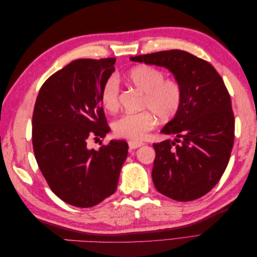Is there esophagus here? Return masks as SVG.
Returning a JSON list of instances; mask_svg holds the SVG:
<instances>
[{
	"label": "esophagus",
	"instance_id": "obj_1",
	"mask_svg": "<svg viewBox=\"0 0 257 257\" xmlns=\"http://www.w3.org/2000/svg\"><path fill=\"white\" fill-rule=\"evenodd\" d=\"M142 146H144V144L143 143H139V142H128V147H130V149L131 150H133V149H137V148H141Z\"/></svg>",
	"mask_w": 257,
	"mask_h": 257
}]
</instances>
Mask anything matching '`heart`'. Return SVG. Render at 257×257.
<instances>
[{
	"label": "heart",
	"mask_w": 257,
	"mask_h": 257,
	"mask_svg": "<svg viewBox=\"0 0 257 257\" xmlns=\"http://www.w3.org/2000/svg\"><path fill=\"white\" fill-rule=\"evenodd\" d=\"M127 82L144 93L142 108L145 111L126 113L113 121L114 134L132 142L143 141L157 123L168 121L178 113L182 103V90L174 79H165L161 69L151 65H138L126 74ZM100 102L107 111L119 106V83L114 77L108 78L100 91Z\"/></svg>",
	"instance_id": "obj_1"
}]
</instances>
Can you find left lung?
Here are the masks:
<instances>
[{"label":"left lung","mask_w":257,"mask_h":257,"mask_svg":"<svg viewBox=\"0 0 257 257\" xmlns=\"http://www.w3.org/2000/svg\"><path fill=\"white\" fill-rule=\"evenodd\" d=\"M130 60L167 68L182 90L180 109L161 131L176 138L153 144L155 189L178 201L204 196L224 174L234 145L235 119L223 79L207 61L183 50Z\"/></svg>","instance_id":"obj_1"}]
</instances>
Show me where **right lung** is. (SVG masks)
<instances>
[{
    "label": "right lung",
    "instance_id": "1",
    "mask_svg": "<svg viewBox=\"0 0 257 257\" xmlns=\"http://www.w3.org/2000/svg\"><path fill=\"white\" fill-rule=\"evenodd\" d=\"M114 58L79 59L45 81L32 118L35 159L52 192L65 203L93 207L115 192L127 143L110 141L89 149L90 137H105L100 91L114 72Z\"/></svg>",
    "mask_w": 257,
    "mask_h": 257
}]
</instances>
